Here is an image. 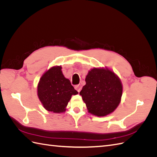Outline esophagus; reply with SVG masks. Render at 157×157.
I'll use <instances>...</instances> for the list:
<instances>
[{
	"instance_id": "1",
	"label": "esophagus",
	"mask_w": 157,
	"mask_h": 157,
	"mask_svg": "<svg viewBox=\"0 0 157 157\" xmlns=\"http://www.w3.org/2000/svg\"><path fill=\"white\" fill-rule=\"evenodd\" d=\"M75 90H77V91L79 92L80 91V90L82 89V86H80V84H77V85H75Z\"/></svg>"
}]
</instances>
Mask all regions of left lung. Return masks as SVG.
<instances>
[{"mask_svg":"<svg viewBox=\"0 0 157 157\" xmlns=\"http://www.w3.org/2000/svg\"><path fill=\"white\" fill-rule=\"evenodd\" d=\"M86 85L80 94L88 112L98 117L109 115L120 103L122 86L120 79L112 71L94 68L89 71Z\"/></svg>","mask_w":157,"mask_h":157,"instance_id":"8db88e82","label":"left lung"}]
</instances>
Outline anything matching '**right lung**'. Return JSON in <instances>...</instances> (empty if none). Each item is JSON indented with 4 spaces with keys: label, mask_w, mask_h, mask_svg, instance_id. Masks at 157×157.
Wrapping results in <instances>:
<instances>
[{
    "label": "right lung",
    "mask_w": 157,
    "mask_h": 157,
    "mask_svg": "<svg viewBox=\"0 0 157 157\" xmlns=\"http://www.w3.org/2000/svg\"><path fill=\"white\" fill-rule=\"evenodd\" d=\"M61 66L50 68L42 76L38 84V96L47 111L62 113L66 109L72 95L78 94L65 78Z\"/></svg>",
    "instance_id": "obj_1"
}]
</instances>
